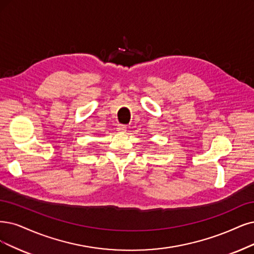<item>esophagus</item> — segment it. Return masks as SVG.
I'll list each match as a JSON object with an SVG mask.
<instances>
[{
    "label": "esophagus",
    "instance_id": "34e87169",
    "mask_svg": "<svg viewBox=\"0 0 254 254\" xmlns=\"http://www.w3.org/2000/svg\"><path fill=\"white\" fill-rule=\"evenodd\" d=\"M117 130L119 133H126L127 132V127L125 125H118L117 126Z\"/></svg>",
    "mask_w": 254,
    "mask_h": 254
}]
</instances>
